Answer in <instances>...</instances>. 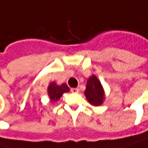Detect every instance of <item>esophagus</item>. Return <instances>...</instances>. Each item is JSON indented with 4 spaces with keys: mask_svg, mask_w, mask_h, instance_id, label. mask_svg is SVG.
<instances>
[{
    "mask_svg": "<svg viewBox=\"0 0 148 148\" xmlns=\"http://www.w3.org/2000/svg\"><path fill=\"white\" fill-rule=\"evenodd\" d=\"M71 92H73V93H78L79 92V89L78 88H71Z\"/></svg>",
    "mask_w": 148,
    "mask_h": 148,
    "instance_id": "obj_1",
    "label": "esophagus"
}]
</instances>
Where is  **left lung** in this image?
<instances>
[{
    "label": "left lung",
    "instance_id": "left-lung-1",
    "mask_svg": "<svg viewBox=\"0 0 148 148\" xmlns=\"http://www.w3.org/2000/svg\"><path fill=\"white\" fill-rule=\"evenodd\" d=\"M85 96L92 106H101L105 101L106 96L103 86L95 74L90 76L87 79Z\"/></svg>",
    "mask_w": 148,
    "mask_h": 148
}]
</instances>
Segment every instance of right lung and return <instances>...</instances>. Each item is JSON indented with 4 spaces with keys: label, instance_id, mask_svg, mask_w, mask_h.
<instances>
[{
    "label": "right lung",
    "instance_id": "1",
    "mask_svg": "<svg viewBox=\"0 0 148 148\" xmlns=\"http://www.w3.org/2000/svg\"><path fill=\"white\" fill-rule=\"evenodd\" d=\"M69 88L65 83L62 85H58L55 81H52L49 84L47 87L48 97L51 102L58 101L63 93L69 92Z\"/></svg>",
    "mask_w": 148,
    "mask_h": 148
}]
</instances>
